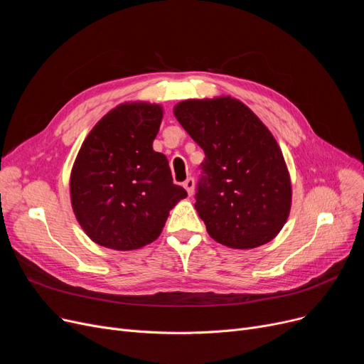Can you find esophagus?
I'll return each instance as SVG.
<instances>
[{
	"label": "esophagus",
	"instance_id": "1",
	"mask_svg": "<svg viewBox=\"0 0 364 364\" xmlns=\"http://www.w3.org/2000/svg\"><path fill=\"white\" fill-rule=\"evenodd\" d=\"M184 188L187 190V193H188V196H192L193 195V192H195V180L190 177V178H187L186 181H184Z\"/></svg>",
	"mask_w": 364,
	"mask_h": 364
}]
</instances>
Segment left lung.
<instances>
[{
  "mask_svg": "<svg viewBox=\"0 0 364 364\" xmlns=\"http://www.w3.org/2000/svg\"><path fill=\"white\" fill-rule=\"evenodd\" d=\"M174 114L205 151L195 208L209 236L233 250L273 240L289 217L292 186L270 129L230 95L180 102Z\"/></svg>",
  "mask_w": 364,
  "mask_h": 364,
  "instance_id": "8db88e82",
  "label": "left lung"
}]
</instances>
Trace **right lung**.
Masks as SVG:
<instances>
[{
	"mask_svg": "<svg viewBox=\"0 0 364 364\" xmlns=\"http://www.w3.org/2000/svg\"><path fill=\"white\" fill-rule=\"evenodd\" d=\"M161 105L128 102L107 112L84 140L70 172V202L87 236L114 251L156 240L187 192L153 150Z\"/></svg>",
	"mask_w": 364,
	"mask_h": 364,
	"instance_id": "add662e5",
	"label": "right lung"
}]
</instances>
